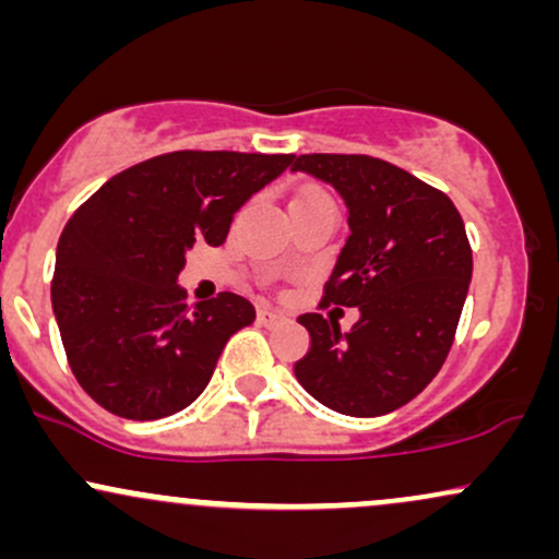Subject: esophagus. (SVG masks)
<instances>
[{
  "instance_id": "34e87169",
  "label": "esophagus",
  "mask_w": 559,
  "mask_h": 559,
  "mask_svg": "<svg viewBox=\"0 0 559 559\" xmlns=\"http://www.w3.org/2000/svg\"><path fill=\"white\" fill-rule=\"evenodd\" d=\"M258 320L262 325H267V329H273V325L284 323L286 316H284V312H278V310H267V307H265V310L258 312Z\"/></svg>"
}]
</instances>
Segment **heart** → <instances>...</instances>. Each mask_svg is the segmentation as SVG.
<instances>
[{
	"label": "heart",
	"mask_w": 559,
	"mask_h": 559,
	"mask_svg": "<svg viewBox=\"0 0 559 559\" xmlns=\"http://www.w3.org/2000/svg\"><path fill=\"white\" fill-rule=\"evenodd\" d=\"M301 199H325V194L320 189H305L294 197V202H301Z\"/></svg>",
	"instance_id": "b5f03b06"
}]
</instances>
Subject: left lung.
Listing matches in <instances>:
<instances>
[{
	"mask_svg": "<svg viewBox=\"0 0 559 559\" xmlns=\"http://www.w3.org/2000/svg\"><path fill=\"white\" fill-rule=\"evenodd\" d=\"M292 170L331 183L349 210L352 234L320 307L360 310L346 333L333 318L299 316L310 352L294 376L342 415L394 413L433 381L452 349L473 275L463 217L444 191L386 159L299 155Z\"/></svg>",
	"mask_w": 559,
	"mask_h": 559,
	"instance_id": "1",
	"label": "left lung"
}]
</instances>
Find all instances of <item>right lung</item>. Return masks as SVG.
I'll return each instance as SVG.
<instances>
[{
  "label": "right lung",
  "mask_w": 559,
  "mask_h": 559,
  "mask_svg": "<svg viewBox=\"0 0 559 559\" xmlns=\"http://www.w3.org/2000/svg\"><path fill=\"white\" fill-rule=\"evenodd\" d=\"M292 159L170 152L112 176L75 210L57 243L52 310L75 381L107 413H181L228 338L254 323L252 301L230 292L189 310L178 273L194 243L221 247L236 210Z\"/></svg>",
  "instance_id": "right-lung-1"
}]
</instances>
